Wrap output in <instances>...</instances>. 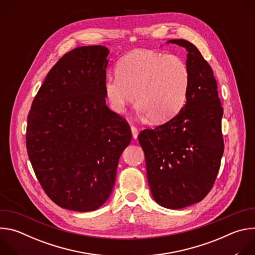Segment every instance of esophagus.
Masks as SVG:
<instances>
[{
	"label": "esophagus",
	"instance_id": "obj_1",
	"mask_svg": "<svg viewBox=\"0 0 255 255\" xmlns=\"http://www.w3.org/2000/svg\"><path fill=\"white\" fill-rule=\"evenodd\" d=\"M131 132H132L133 138L137 139V137H138V130H137V128L134 127V126H131Z\"/></svg>",
	"mask_w": 255,
	"mask_h": 255
}]
</instances>
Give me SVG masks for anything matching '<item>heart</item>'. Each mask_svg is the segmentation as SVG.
I'll list each match as a JSON object with an SVG mask.
<instances>
[{
	"instance_id": "obj_1",
	"label": "heart",
	"mask_w": 255,
	"mask_h": 255,
	"mask_svg": "<svg viewBox=\"0 0 255 255\" xmlns=\"http://www.w3.org/2000/svg\"><path fill=\"white\" fill-rule=\"evenodd\" d=\"M116 75L107 77L103 85L105 99L115 113H123L136 97L137 111L160 123L186 105L190 70L179 56L134 50L118 61Z\"/></svg>"
}]
</instances>
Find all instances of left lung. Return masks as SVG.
<instances>
[{"mask_svg": "<svg viewBox=\"0 0 255 255\" xmlns=\"http://www.w3.org/2000/svg\"><path fill=\"white\" fill-rule=\"evenodd\" d=\"M188 51L190 87L186 105L171 120L138 135L155 202L181 209L201 202L211 191L224 152L223 108L217 82L199 49L185 39H171Z\"/></svg>", "mask_w": 255, "mask_h": 255, "instance_id": "left-lung-1", "label": "left lung"}]
</instances>
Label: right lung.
<instances>
[{
	"instance_id": "right-lung-1",
	"label": "right lung",
	"mask_w": 255,
	"mask_h": 255,
	"mask_svg": "<svg viewBox=\"0 0 255 255\" xmlns=\"http://www.w3.org/2000/svg\"><path fill=\"white\" fill-rule=\"evenodd\" d=\"M109 49L82 46L64 54L35 96L26 147L46 195L77 212L99 209L110 197L119 158L132 135L106 105Z\"/></svg>"
}]
</instances>
